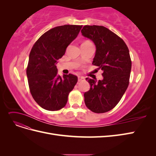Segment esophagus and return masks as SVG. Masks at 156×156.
<instances>
[{"instance_id":"obj_1","label":"esophagus","mask_w":156,"mask_h":156,"mask_svg":"<svg viewBox=\"0 0 156 156\" xmlns=\"http://www.w3.org/2000/svg\"><path fill=\"white\" fill-rule=\"evenodd\" d=\"M83 80H84V77L81 76H78V81H82Z\"/></svg>"}]
</instances>
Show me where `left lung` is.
I'll list each match as a JSON object with an SVG mask.
<instances>
[{"label":"left lung","instance_id":"8db88e82","mask_svg":"<svg viewBox=\"0 0 156 156\" xmlns=\"http://www.w3.org/2000/svg\"><path fill=\"white\" fill-rule=\"evenodd\" d=\"M81 33L96 45L92 64L101 69L103 77L98 81L86 78L90 88L84 94V103L94 112H106L118 104L129 85V49L123 40L103 26L85 25Z\"/></svg>","mask_w":156,"mask_h":156}]
</instances>
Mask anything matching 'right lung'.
Returning a JSON list of instances; mask_svg holds the SVG:
<instances>
[{"mask_svg":"<svg viewBox=\"0 0 156 156\" xmlns=\"http://www.w3.org/2000/svg\"><path fill=\"white\" fill-rule=\"evenodd\" d=\"M82 27H56L41 35L31 49L27 69L28 83L34 100L45 110L54 111L63 108L77 82V77L73 74L61 77L56 64Z\"/></svg>","mask_w":156,"mask_h":156,"instance_id":"add662e5","label":"right lung"}]
</instances>
